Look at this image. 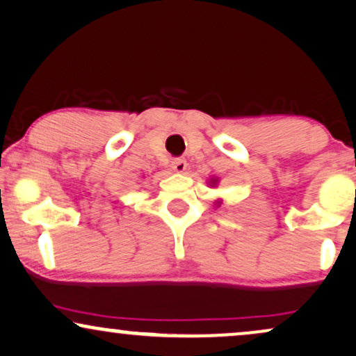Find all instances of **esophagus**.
Returning a JSON list of instances; mask_svg holds the SVG:
<instances>
[{
	"instance_id": "esophagus-1",
	"label": "esophagus",
	"mask_w": 356,
	"mask_h": 356,
	"mask_svg": "<svg viewBox=\"0 0 356 356\" xmlns=\"http://www.w3.org/2000/svg\"><path fill=\"white\" fill-rule=\"evenodd\" d=\"M172 169H174V172H179V174H182L184 170L187 169V161L186 159H181V158H177V159H174L172 161Z\"/></svg>"
}]
</instances>
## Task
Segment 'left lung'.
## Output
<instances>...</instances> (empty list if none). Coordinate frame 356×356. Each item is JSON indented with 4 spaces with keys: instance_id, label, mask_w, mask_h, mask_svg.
Here are the masks:
<instances>
[{
    "instance_id": "8db88e82",
    "label": "left lung",
    "mask_w": 356,
    "mask_h": 356,
    "mask_svg": "<svg viewBox=\"0 0 356 356\" xmlns=\"http://www.w3.org/2000/svg\"><path fill=\"white\" fill-rule=\"evenodd\" d=\"M216 182V179H211V184H215Z\"/></svg>"
}]
</instances>
